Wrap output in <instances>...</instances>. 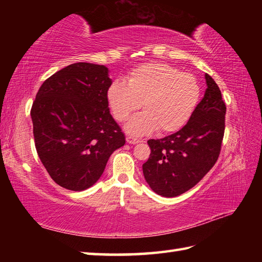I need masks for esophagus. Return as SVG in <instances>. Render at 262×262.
Listing matches in <instances>:
<instances>
[{
  "mask_svg": "<svg viewBox=\"0 0 262 262\" xmlns=\"http://www.w3.org/2000/svg\"><path fill=\"white\" fill-rule=\"evenodd\" d=\"M126 141H127L128 144H138V143H141L140 140H137V138L132 137V136H127L126 137Z\"/></svg>",
  "mask_w": 262,
  "mask_h": 262,
  "instance_id": "1",
  "label": "esophagus"
}]
</instances>
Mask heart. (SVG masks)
<instances>
[{"mask_svg":"<svg viewBox=\"0 0 262 262\" xmlns=\"http://www.w3.org/2000/svg\"><path fill=\"white\" fill-rule=\"evenodd\" d=\"M200 89L191 74L180 73L164 63H146L132 70L126 82L116 80L107 90V102L115 119L124 121L141 107L144 111L132 117L126 130L142 136L158 129L170 133L180 129L198 103Z\"/></svg>","mask_w":262,"mask_h":262,"instance_id":"obj_1","label":"heart"}]
</instances>
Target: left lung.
I'll use <instances>...</instances> for the list:
<instances>
[{"instance_id": "8db88e82", "label": "left lung", "mask_w": 262, "mask_h": 262, "mask_svg": "<svg viewBox=\"0 0 262 262\" xmlns=\"http://www.w3.org/2000/svg\"><path fill=\"white\" fill-rule=\"evenodd\" d=\"M204 98L179 132L161 140H149L151 154L143 173L154 192L176 197L188 191L213 168L221 152L226 105L211 76L205 74Z\"/></svg>"}]
</instances>
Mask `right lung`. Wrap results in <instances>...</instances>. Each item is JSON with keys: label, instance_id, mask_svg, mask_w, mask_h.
<instances>
[{"label": "right lung", "instance_id": "obj_1", "mask_svg": "<svg viewBox=\"0 0 262 262\" xmlns=\"http://www.w3.org/2000/svg\"><path fill=\"white\" fill-rule=\"evenodd\" d=\"M104 65L74 63L42 83L31 107L35 145L52 179L82 191L102 176L125 135L110 115Z\"/></svg>", "mask_w": 262, "mask_h": 262}]
</instances>
